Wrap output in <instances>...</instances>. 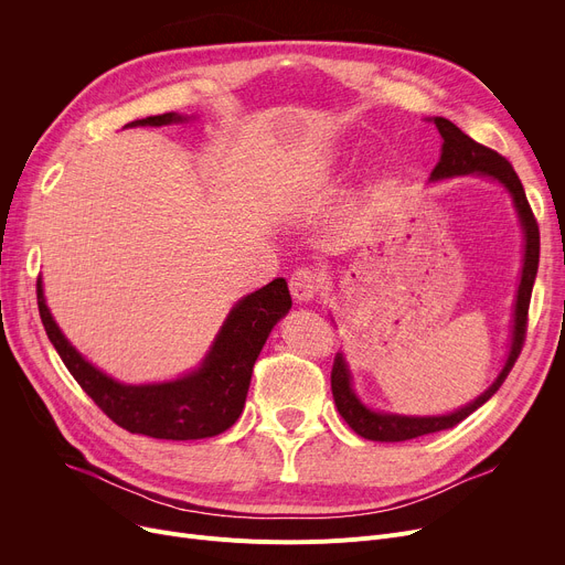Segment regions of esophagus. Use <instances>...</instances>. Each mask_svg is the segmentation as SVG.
I'll return each mask as SVG.
<instances>
[{
	"label": "esophagus",
	"instance_id": "1",
	"mask_svg": "<svg viewBox=\"0 0 565 565\" xmlns=\"http://www.w3.org/2000/svg\"><path fill=\"white\" fill-rule=\"evenodd\" d=\"M290 295L298 302H309L316 298V292L320 288V277L311 270V267H300L290 275Z\"/></svg>",
	"mask_w": 565,
	"mask_h": 565
}]
</instances>
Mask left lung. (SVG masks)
<instances>
[{"label":"left lung","instance_id":"left-lung-1","mask_svg":"<svg viewBox=\"0 0 565 565\" xmlns=\"http://www.w3.org/2000/svg\"><path fill=\"white\" fill-rule=\"evenodd\" d=\"M435 126L444 139L441 143V158L437 162V167L433 169V181L437 178H449V175H460V173H483V175H492L497 178L499 183L507 185V190L511 192L515 207L520 213L524 233H526V252H524V265H522V279H520V288H518V302H515V324H513V343H511V352L503 371L499 373V377L494 380L492 387L481 394L477 401L469 403L467 407L449 414V417H396V414H377L366 409L354 392L350 390V373L345 369L343 354L337 352L334 358V366H332V394H334V403L341 417L348 422V426L366 437V439H375V441H403V439H414L422 435H430V433H439L458 426L460 422H465L473 409H479L488 398L494 396V392L501 387L503 380L511 373V369L515 366L524 339H526V324H529V302H531V290H533V281H536V273H539V256H541V231H539V222L536 215H533L531 205L526 201L524 188L520 183V178L515 173V169L511 167V162L499 156L492 148L473 141L469 135H465L458 126H454L449 118L435 116Z\"/></svg>","mask_w":565,"mask_h":565}]
</instances>
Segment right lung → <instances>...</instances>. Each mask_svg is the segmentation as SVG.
Returning <instances> with one entry per match:
<instances>
[{
  "mask_svg": "<svg viewBox=\"0 0 565 565\" xmlns=\"http://www.w3.org/2000/svg\"><path fill=\"white\" fill-rule=\"evenodd\" d=\"M183 121L173 111L146 116L128 126H167ZM39 313L47 339L71 375L107 417L128 433L156 439H203L231 428L245 407L252 371L258 352L290 309V292L284 279H275L235 305L203 366L175 382L128 387L96 371L58 332L52 320L41 281H36Z\"/></svg>",
  "mask_w": 565,
  "mask_h": 565,
  "instance_id": "obj_1",
  "label": "right lung"
}]
</instances>
